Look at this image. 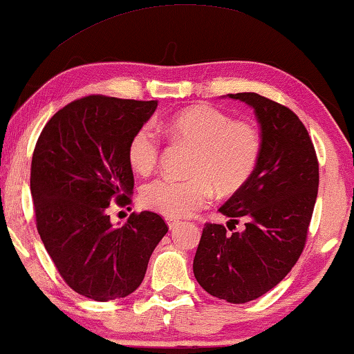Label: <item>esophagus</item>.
I'll list each match as a JSON object with an SVG mask.
<instances>
[{
    "mask_svg": "<svg viewBox=\"0 0 354 354\" xmlns=\"http://www.w3.org/2000/svg\"><path fill=\"white\" fill-rule=\"evenodd\" d=\"M178 224H180V221H178V219L167 218V226H169V229H174V227H177Z\"/></svg>",
    "mask_w": 354,
    "mask_h": 354,
    "instance_id": "1",
    "label": "esophagus"
}]
</instances>
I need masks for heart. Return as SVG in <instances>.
Wrapping results in <instances>:
<instances>
[{
	"mask_svg": "<svg viewBox=\"0 0 354 354\" xmlns=\"http://www.w3.org/2000/svg\"><path fill=\"white\" fill-rule=\"evenodd\" d=\"M192 148L188 178L158 177L141 188L146 208L167 218H185L219 194L237 192L254 174L261 154L260 131L249 122H234L211 105H195L160 125ZM160 158V140L151 123L140 127L128 145V160L138 174H149Z\"/></svg>",
	"mask_w": 354,
	"mask_h": 354,
	"instance_id": "b5f03b06",
	"label": "heart"
}]
</instances>
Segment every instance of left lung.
<instances>
[{
    "label": "left lung",
    "mask_w": 354,
    "mask_h": 354,
    "mask_svg": "<svg viewBox=\"0 0 354 354\" xmlns=\"http://www.w3.org/2000/svg\"><path fill=\"white\" fill-rule=\"evenodd\" d=\"M227 95L254 109L261 154L245 185L219 208L232 224L245 219V229L229 234L223 224L206 223L194 273L211 296L244 304L277 286L304 250L317 200L319 162L292 110L255 93Z\"/></svg>",
    "instance_id": "obj_1"
}]
</instances>
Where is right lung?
<instances>
[{
  "instance_id": "add662e5",
  "label": "right lung",
  "mask_w": 354,
  "mask_h": 354,
  "mask_svg": "<svg viewBox=\"0 0 354 354\" xmlns=\"http://www.w3.org/2000/svg\"><path fill=\"white\" fill-rule=\"evenodd\" d=\"M158 100L87 95L58 110L37 140L30 167L37 231L65 283L105 302L131 295L169 231L158 213H131L122 226L112 203H131V136Z\"/></svg>"
}]
</instances>
